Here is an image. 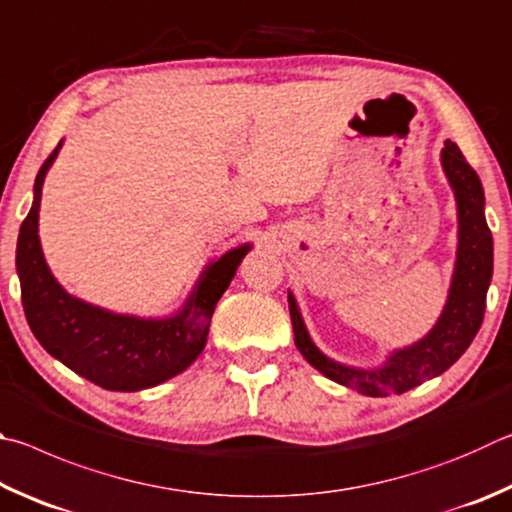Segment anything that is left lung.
<instances>
[{"label": "left lung", "mask_w": 512, "mask_h": 512, "mask_svg": "<svg viewBox=\"0 0 512 512\" xmlns=\"http://www.w3.org/2000/svg\"><path fill=\"white\" fill-rule=\"evenodd\" d=\"M441 166L456 202V261L441 317L425 337L405 348H396L387 360L371 369L342 364L312 342L299 303L288 292L294 344L299 353L328 380L344 384L362 396L382 398L389 393H405L445 373L468 351L481 328L492 279V233L486 222V195L479 175L470 168L456 143L445 141Z\"/></svg>", "instance_id": "obj_1"}]
</instances>
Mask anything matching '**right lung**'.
I'll return each mask as SVG.
<instances>
[{
	"label": "right lung",
	"mask_w": 512,
	"mask_h": 512,
	"mask_svg": "<svg viewBox=\"0 0 512 512\" xmlns=\"http://www.w3.org/2000/svg\"><path fill=\"white\" fill-rule=\"evenodd\" d=\"M62 141L35 175L33 204L17 236L15 267L24 315L44 351L107 391H141L184 373L206 346L215 303L251 242L204 265L182 306L166 317L112 312L69 294L51 274L38 236L42 186Z\"/></svg>",
	"instance_id": "obj_1"
}]
</instances>
